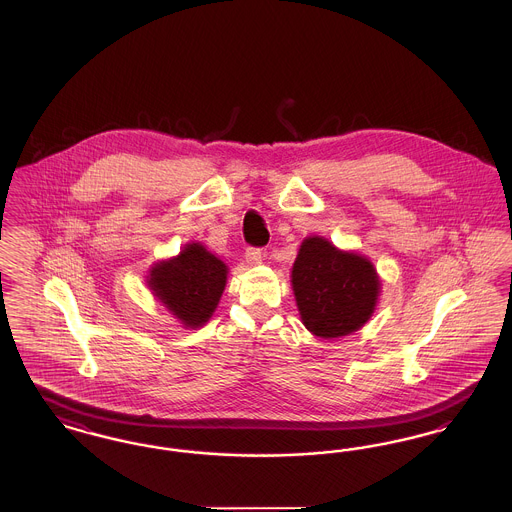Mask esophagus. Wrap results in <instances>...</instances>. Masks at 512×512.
<instances>
[{"mask_svg": "<svg viewBox=\"0 0 512 512\" xmlns=\"http://www.w3.org/2000/svg\"><path fill=\"white\" fill-rule=\"evenodd\" d=\"M245 261H247V265H261V261H263V251L259 249V247H249L247 251H245Z\"/></svg>", "mask_w": 512, "mask_h": 512, "instance_id": "1", "label": "esophagus"}]
</instances>
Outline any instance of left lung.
<instances>
[{"instance_id":"8db88e82","label":"left lung","mask_w":512,"mask_h":512,"mask_svg":"<svg viewBox=\"0 0 512 512\" xmlns=\"http://www.w3.org/2000/svg\"><path fill=\"white\" fill-rule=\"evenodd\" d=\"M292 286L305 328L324 340L363 328L380 295L378 272L365 255L341 251L320 236L299 247Z\"/></svg>"}]
</instances>
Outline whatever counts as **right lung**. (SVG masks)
I'll return each instance as SVG.
<instances>
[{"mask_svg": "<svg viewBox=\"0 0 512 512\" xmlns=\"http://www.w3.org/2000/svg\"><path fill=\"white\" fill-rule=\"evenodd\" d=\"M226 278L228 267L205 245L186 244L176 257L151 267L147 286L184 328H201L213 317Z\"/></svg>", "mask_w": 512, "mask_h": 512, "instance_id": "right-lung-1", "label": "right lung"}]
</instances>
